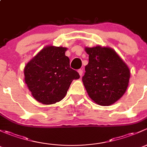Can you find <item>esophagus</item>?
I'll return each instance as SVG.
<instances>
[{"instance_id":"1","label":"esophagus","mask_w":147,"mask_h":147,"mask_svg":"<svg viewBox=\"0 0 147 147\" xmlns=\"http://www.w3.org/2000/svg\"><path fill=\"white\" fill-rule=\"evenodd\" d=\"M78 74H79L80 76H81L83 75V70H82V69H78Z\"/></svg>"}]
</instances>
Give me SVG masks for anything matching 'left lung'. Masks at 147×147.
Masks as SVG:
<instances>
[{
	"label": "left lung",
	"mask_w": 147,
	"mask_h": 147,
	"mask_svg": "<svg viewBox=\"0 0 147 147\" xmlns=\"http://www.w3.org/2000/svg\"><path fill=\"white\" fill-rule=\"evenodd\" d=\"M85 50L89 61L82 81L89 97L102 106L115 103L127 88L129 68L110 47L96 46L86 47Z\"/></svg>",
	"instance_id": "1"
}]
</instances>
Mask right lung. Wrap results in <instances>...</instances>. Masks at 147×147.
Listing matches in <instances>:
<instances>
[{
	"instance_id": "1",
	"label": "right lung",
	"mask_w": 147,
	"mask_h": 147,
	"mask_svg": "<svg viewBox=\"0 0 147 147\" xmlns=\"http://www.w3.org/2000/svg\"><path fill=\"white\" fill-rule=\"evenodd\" d=\"M66 48L47 46L33 57L24 69L25 82L34 99L45 105L59 102L72 81L80 76L70 68Z\"/></svg>"
}]
</instances>
